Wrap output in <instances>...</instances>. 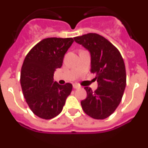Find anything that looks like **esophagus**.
<instances>
[{
	"label": "esophagus",
	"instance_id": "esophagus-1",
	"mask_svg": "<svg viewBox=\"0 0 148 148\" xmlns=\"http://www.w3.org/2000/svg\"><path fill=\"white\" fill-rule=\"evenodd\" d=\"M73 87H74V89H78L80 88V86H78V85L77 84H74L73 85Z\"/></svg>",
	"mask_w": 148,
	"mask_h": 148
}]
</instances>
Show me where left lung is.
<instances>
[{
    "label": "left lung",
    "instance_id": "obj_1",
    "mask_svg": "<svg viewBox=\"0 0 148 148\" xmlns=\"http://www.w3.org/2000/svg\"><path fill=\"white\" fill-rule=\"evenodd\" d=\"M88 49L91 57L90 72L96 74L98 88L86 86L87 97L81 102L82 110L95 119L109 117L119 105L127 82L125 64L119 49L107 39L97 34L74 38Z\"/></svg>",
    "mask_w": 148,
    "mask_h": 148
}]
</instances>
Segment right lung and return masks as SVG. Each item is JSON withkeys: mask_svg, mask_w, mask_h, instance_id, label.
Masks as SVG:
<instances>
[{"mask_svg": "<svg viewBox=\"0 0 148 148\" xmlns=\"http://www.w3.org/2000/svg\"><path fill=\"white\" fill-rule=\"evenodd\" d=\"M72 38H48L35 45L24 60L21 85L30 110L44 119L58 115L72 91V84L53 82V74L61 68L63 58L71 47Z\"/></svg>", "mask_w": 148, "mask_h": 148, "instance_id": "1", "label": "right lung"}]
</instances>
